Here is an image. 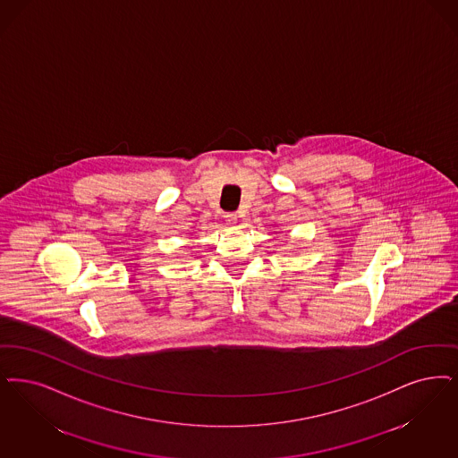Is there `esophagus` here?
<instances>
[{
	"mask_svg": "<svg viewBox=\"0 0 458 458\" xmlns=\"http://www.w3.org/2000/svg\"><path fill=\"white\" fill-rule=\"evenodd\" d=\"M225 218H226V223H228V225H235L238 221V216L235 213H228Z\"/></svg>",
	"mask_w": 458,
	"mask_h": 458,
	"instance_id": "34e87169",
	"label": "esophagus"
}]
</instances>
